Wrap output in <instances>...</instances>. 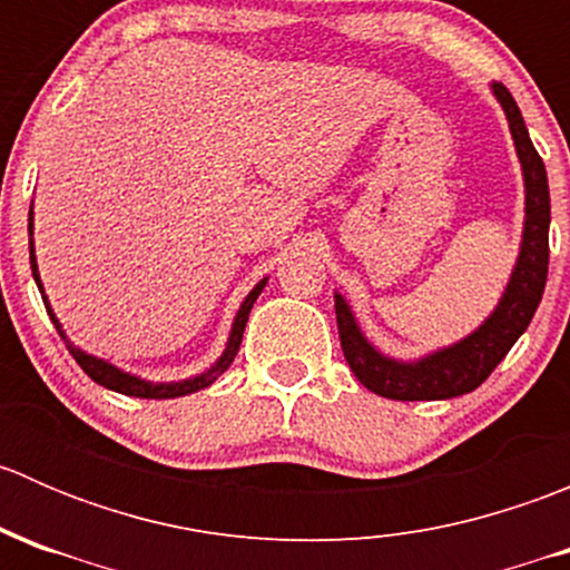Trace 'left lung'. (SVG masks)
<instances>
[{
    "instance_id": "8db88e82",
    "label": "left lung",
    "mask_w": 570,
    "mask_h": 570,
    "mask_svg": "<svg viewBox=\"0 0 570 570\" xmlns=\"http://www.w3.org/2000/svg\"><path fill=\"white\" fill-rule=\"evenodd\" d=\"M493 96L504 107V115L510 120V135L515 140L521 168H524L527 220L519 262H515L508 289H504L502 301L493 308L491 317L463 342L439 350L428 358L405 364V361H394L377 353L364 338L344 297L336 295V322L344 358H347L353 375L370 392L389 396V400H450V396L474 392L497 370V364L510 353V347L519 342V336L538 312L540 297H543L546 275H549V178H546L543 159L534 151L530 131H527L521 109L510 96V90L502 82H497Z\"/></svg>"
}]
</instances>
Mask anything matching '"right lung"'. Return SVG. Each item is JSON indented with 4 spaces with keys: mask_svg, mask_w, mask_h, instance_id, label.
<instances>
[{
    "mask_svg": "<svg viewBox=\"0 0 570 570\" xmlns=\"http://www.w3.org/2000/svg\"><path fill=\"white\" fill-rule=\"evenodd\" d=\"M30 234H32V215H30ZM30 264H32V278H36L38 289L43 292V286H40V278H38V264H36V248H32V239H30ZM264 284H267V278L258 281V284L250 289V295L243 301V306H239L237 320H234V327H232V336H228L226 353H223L220 358H217V364L212 366L209 372H204V375L189 377V381H181V383H148V381H140V377L129 375V372H120L118 366L107 364V361H101V358H96V355H88V353H85V350L73 347V344L66 338V333H62L60 322H57L55 314H51V306H49V301H46V297H43V306H46V312H49L51 322H55L57 333H60L62 342H66L68 353L73 355V361H77L79 366H82L85 375H88L90 381H96V383H99V386L112 389V392L126 394V396H142V400H174V396L200 392V389H206V386H209V383H215V377L223 375V372H226L228 366H232L234 355H237L239 344H243L245 322H248V314H250L253 303H256V297L262 295Z\"/></svg>",
    "mask_w": 570,
    "mask_h": 570,
    "instance_id": "obj_1",
    "label": "right lung"
}]
</instances>
